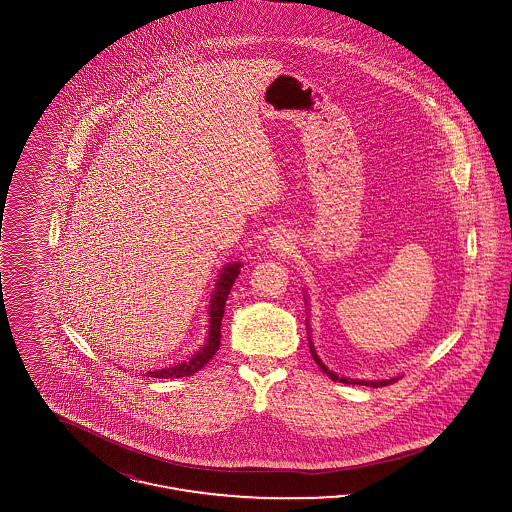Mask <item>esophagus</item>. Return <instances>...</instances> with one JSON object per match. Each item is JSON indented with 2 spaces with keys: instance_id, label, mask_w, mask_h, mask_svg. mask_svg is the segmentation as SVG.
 Returning <instances> with one entry per match:
<instances>
[{
  "instance_id": "1",
  "label": "esophagus",
  "mask_w": 512,
  "mask_h": 512,
  "mask_svg": "<svg viewBox=\"0 0 512 512\" xmlns=\"http://www.w3.org/2000/svg\"><path fill=\"white\" fill-rule=\"evenodd\" d=\"M268 247L272 251H288L292 247V236L284 230L280 232H274L270 238H268Z\"/></svg>"
}]
</instances>
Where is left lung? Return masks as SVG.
<instances>
[{"mask_svg": "<svg viewBox=\"0 0 512 512\" xmlns=\"http://www.w3.org/2000/svg\"><path fill=\"white\" fill-rule=\"evenodd\" d=\"M305 303H307V297H305ZM309 324V322H307ZM309 349H311V355H313V359H315V363H317L334 382H341V384H357V386H370V388H382V386H390L393 382H397L401 376H395V378H390V380H355V378H345V376H338L334 370H330L328 366L324 365L322 361H320V357L317 355V351H315V345H313V341L309 338Z\"/></svg>", "mask_w": 512, "mask_h": 512, "instance_id": "8db88e82", "label": "left lung"}]
</instances>
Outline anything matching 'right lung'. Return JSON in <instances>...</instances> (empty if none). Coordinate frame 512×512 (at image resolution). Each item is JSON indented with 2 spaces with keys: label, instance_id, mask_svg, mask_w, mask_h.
<instances>
[{
  "label": "right lung",
  "instance_id": "add662e5",
  "mask_svg": "<svg viewBox=\"0 0 512 512\" xmlns=\"http://www.w3.org/2000/svg\"><path fill=\"white\" fill-rule=\"evenodd\" d=\"M244 267L240 261L236 263H228L220 268L219 276H217V284L215 290L211 293L209 299V324H207V338L205 343L195 351L194 355L182 363L176 365L165 366V368H157V370H149L144 376L147 378H182V376H194L197 370H201L207 365L220 347V324L224 317V305L228 299L230 288L234 284V280L240 274V268Z\"/></svg>",
  "mask_w": 512,
  "mask_h": 512
}]
</instances>
